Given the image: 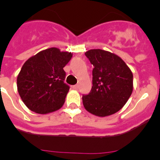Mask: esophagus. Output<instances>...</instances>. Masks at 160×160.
<instances>
[{"label": "esophagus", "mask_w": 160, "mask_h": 160, "mask_svg": "<svg viewBox=\"0 0 160 160\" xmlns=\"http://www.w3.org/2000/svg\"><path fill=\"white\" fill-rule=\"evenodd\" d=\"M72 88L74 89V90H78L79 86L78 85H74V86H73V87H72Z\"/></svg>", "instance_id": "obj_1"}]
</instances>
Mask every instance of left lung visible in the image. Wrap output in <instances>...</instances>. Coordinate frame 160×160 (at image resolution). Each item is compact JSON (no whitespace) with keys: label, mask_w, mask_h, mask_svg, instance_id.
<instances>
[{"label":"left lung","mask_w":160,"mask_h":160,"mask_svg":"<svg viewBox=\"0 0 160 160\" xmlns=\"http://www.w3.org/2000/svg\"><path fill=\"white\" fill-rule=\"evenodd\" d=\"M85 55L94 66L92 88L82 95L85 109L99 117L118 112L132 94V72L121 58L111 52L90 49Z\"/></svg>","instance_id":"1"}]
</instances>
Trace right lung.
I'll return each mask as SVG.
<instances>
[{
  "instance_id": "1",
  "label": "right lung",
  "mask_w": 160,
  "mask_h": 160,
  "mask_svg": "<svg viewBox=\"0 0 160 160\" xmlns=\"http://www.w3.org/2000/svg\"><path fill=\"white\" fill-rule=\"evenodd\" d=\"M69 52L49 48L28 59L17 79L25 105L33 112L48 114L62 107L70 87L64 82L63 68L71 59Z\"/></svg>"
}]
</instances>
